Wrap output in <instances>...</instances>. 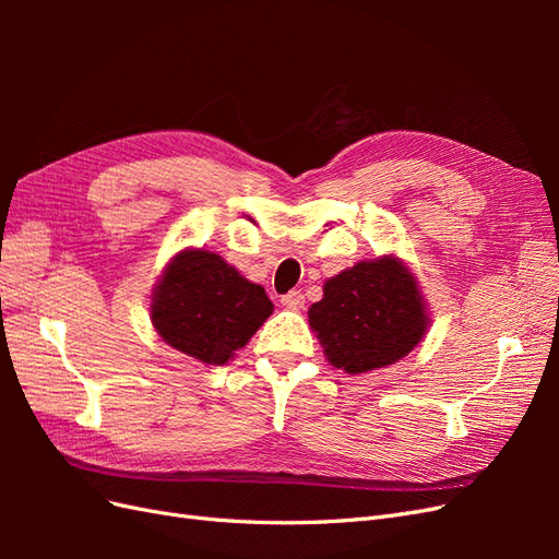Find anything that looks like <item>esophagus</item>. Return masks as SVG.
<instances>
[{"label": "esophagus", "instance_id": "1", "mask_svg": "<svg viewBox=\"0 0 559 559\" xmlns=\"http://www.w3.org/2000/svg\"><path fill=\"white\" fill-rule=\"evenodd\" d=\"M302 302H306V296H302V294L296 292V289L282 296V306H286L289 310H300Z\"/></svg>", "mask_w": 559, "mask_h": 559}]
</instances>
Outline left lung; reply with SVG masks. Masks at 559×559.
Returning <instances> with one entry per match:
<instances>
[{"mask_svg":"<svg viewBox=\"0 0 559 559\" xmlns=\"http://www.w3.org/2000/svg\"><path fill=\"white\" fill-rule=\"evenodd\" d=\"M308 317L331 366L349 376L403 359L429 326L417 280L396 257L361 261L326 280Z\"/></svg>","mask_w":559,"mask_h":559,"instance_id":"left-lung-1","label":"left lung"}]
</instances>
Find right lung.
I'll return each instance as SVG.
<instances>
[{
    "label": "right lung",
    "instance_id": "obj_1",
    "mask_svg": "<svg viewBox=\"0 0 559 559\" xmlns=\"http://www.w3.org/2000/svg\"><path fill=\"white\" fill-rule=\"evenodd\" d=\"M273 314L261 284L245 280L218 253L186 249L165 265L151 300L163 341L202 364H226Z\"/></svg>",
    "mask_w": 559,
    "mask_h": 559
}]
</instances>
